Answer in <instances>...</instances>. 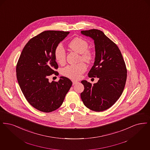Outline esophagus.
<instances>
[{
    "label": "esophagus",
    "mask_w": 150,
    "mask_h": 150,
    "mask_svg": "<svg viewBox=\"0 0 150 150\" xmlns=\"http://www.w3.org/2000/svg\"><path fill=\"white\" fill-rule=\"evenodd\" d=\"M72 84L73 85H75V84H76L78 83V81H76V80H72Z\"/></svg>",
    "instance_id": "esophagus-1"
}]
</instances>
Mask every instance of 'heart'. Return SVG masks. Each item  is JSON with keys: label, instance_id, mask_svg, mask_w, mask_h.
Here are the masks:
<instances>
[{"label": "heart", "instance_id": "1", "mask_svg": "<svg viewBox=\"0 0 150 150\" xmlns=\"http://www.w3.org/2000/svg\"><path fill=\"white\" fill-rule=\"evenodd\" d=\"M69 47L72 50L81 54V59L86 62H89L93 58V54L88 50V43L85 40L75 38L69 44ZM54 57L57 63L64 64L66 60V52L64 48L61 44H58L54 50ZM86 67L85 64L81 62L75 65H70L62 70V74L72 79H78L81 74L85 71Z\"/></svg>", "mask_w": 150, "mask_h": 150}]
</instances>
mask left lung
<instances>
[{
	"label": "left lung",
	"instance_id": "8db88e82",
	"mask_svg": "<svg viewBox=\"0 0 150 150\" xmlns=\"http://www.w3.org/2000/svg\"><path fill=\"white\" fill-rule=\"evenodd\" d=\"M81 34L92 39L95 45L94 62L88 76L99 78L93 85L86 80L81 81L84 86L81 98L90 110L103 111L121 96L127 76L126 66L118 47L102 31L92 29Z\"/></svg>",
	"mask_w": 150,
	"mask_h": 150
}]
</instances>
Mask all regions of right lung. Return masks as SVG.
I'll return each instance as SVG.
<instances>
[{
	"instance_id": "add662e5",
	"label": "right lung",
	"mask_w": 150,
	"mask_h": 150,
	"mask_svg": "<svg viewBox=\"0 0 150 150\" xmlns=\"http://www.w3.org/2000/svg\"><path fill=\"white\" fill-rule=\"evenodd\" d=\"M70 33L45 31L31 39L22 51L16 67L18 84L26 99L36 109L50 112L60 107L72 86L67 78L61 76L51 83L48 77L58 74L54 50Z\"/></svg>"
}]
</instances>
